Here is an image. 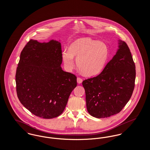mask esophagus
<instances>
[{
  "instance_id": "34e87169",
  "label": "esophagus",
  "mask_w": 150,
  "mask_h": 150,
  "mask_svg": "<svg viewBox=\"0 0 150 150\" xmlns=\"http://www.w3.org/2000/svg\"><path fill=\"white\" fill-rule=\"evenodd\" d=\"M82 82H83V79H82L80 78H77V83L78 84H81V83H82Z\"/></svg>"
}]
</instances>
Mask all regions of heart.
Returning <instances> with one entry per match:
<instances>
[{"mask_svg": "<svg viewBox=\"0 0 150 150\" xmlns=\"http://www.w3.org/2000/svg\"><path fill=\"white\" fill-rule=\"evenodd\" d=\"M108 48L103 42L88 38L78 39L70 44L69 50L62 52L64 66L71 70L74 66V57L79 71L88 76L99 74L103 70L108 58Z\"/></svg>", "mask_w": 150, "mask_h": 150, "instance_id": "b5f03b06", "label": "heart"}]
</instances>
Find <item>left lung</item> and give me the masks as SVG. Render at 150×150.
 <instances>
[{
	"label": "left lung",
	"mask_w": 150,
	"mask_h": 150,
	"mask_svg": "<svg viewBox=\"0 0 150 150\" xmlns=\"http://www.w3.org/2000/svg\"><path fill=\"white\" fill-rule=\"evenodd\" d=\"M117 52L96 77L83 81L89 114L105 118L120 112L134 88L136 66L127 44L118 40Z\"/></svg>",
	"instance_id": "left-lung-1"
}]
</instances>
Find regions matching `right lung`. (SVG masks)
<instances>
[{
	"mask_svg": "<svg viewBox=\"0 0 150 150\" xmlns=\"http://www.w3.org/2000/svg\"><path fill=\"white\" fill-rule=\"evenodd\" d=\"M60 40L31 39L22 50L16 74L17 97L33 114L52 119L64 111L77 86L76 77L65 72Z\"/></svg>",
	"mask_w": 150,
	"mask_h": 150,
	"instance_id": "obj_1",
	"label": "right lung"
}]
</instances>
